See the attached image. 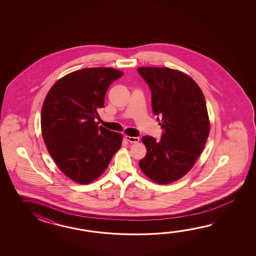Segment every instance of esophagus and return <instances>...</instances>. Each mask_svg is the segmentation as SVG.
Wrapping results in <instances>:
<instances>
[{"instance_id":"1","label":"esophagus","mask_w":256,"mask_h":256,"mask_svg":"<svg viewBox=\"0 0 256 256\" xmlns=\"http://www.w3.org/2000/svg\"><path fill=\"white\" fill-rule=\"evenodd\" d=\"M126 139L130 142H139V137H132V136H126Z\"/></svg>"}]
</instances>
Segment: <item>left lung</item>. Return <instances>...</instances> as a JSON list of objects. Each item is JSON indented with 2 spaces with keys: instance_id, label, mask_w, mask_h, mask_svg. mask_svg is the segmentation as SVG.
<instances>
[{
  "instance_id": "obj_1",
  "label": "left lung",
  "mask_w": 256,
  "mask_h": 256,
  "mask_svg": "<svg viewBox=\"0 0 256 256\" xmlns=\"http://www.w3.org/2000/svg\"><path fill=\"white\" fill-rule=\"evenodd\" d=\"M152 93L154 114L162 118L164 132L156 141L142 136L146 158L142 171L152 181L168 184L184 176L194 166L210 134L207 106L202 90L190 76L168 68H138Z\"/></svg>"
}]
</instances>
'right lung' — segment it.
Wrapping results in <instances>:
<instances>
[{"label": "right lung", "instance_id": "1", "mask_svg": "<svg viewBox=\"0 0 256 256\" xmlns=\"http://www.w3.org/2000/svg\"><path fill=\"white\" fill-rule=\"evenodd\" d=\"M122 75L112 68L74 71L56 82L44 98V141L61 172L76 183L97 180L120 149L122 136L95 119L110 85Z\"/></svg>", "mask_w": 256, "mask_h": 256}]
</instances>
